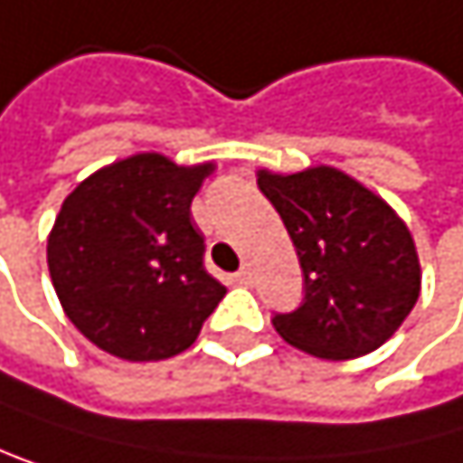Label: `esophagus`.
<instances>
[{"label":"esophagus","instance_id":"34e87169","mask_svg":"<svg viewBox=\"0 0 463 463\" xmlns=\"http://www.w3.org/2000/svg\"><path fill=\"white\" fill-rule=\"evenodd\" d=\"M236 283H241V286L252 283V269H250V266H241V269L236 272Z\"/></svg>","mask_w":463,"mask_h":463}]
</instances>
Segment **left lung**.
Segmentation results:
<instances>
[{"label":"left lung","mask_w":463,"mask_h":463,"mask_svg":"<svg viewBox=\"0 0 463 463\" xmlns=\"http://www.w3.org/2000/svg\"><path fill=\"white\" fill-rule=\"evenodd\" d=\"M258 188L280 213L302 266V302L272 325L319 358L378 350L420 297V258L402 219L339 169L260 172Z\"/></svg>","instance_id":"left-lung-1"}]
</instances>
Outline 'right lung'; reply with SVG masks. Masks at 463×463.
Instances as JSON below:
<instances>
[{"mask_svg": "<svg viewBox=\"0 0 463 463\" xmlns=\"http://www.w3.org/2000/svg\"><path fill=\"white\" fill-rule=\"evenodd\" d=\"M211 164L144 152L82 180L46 244L49 275L74 327L124 361L188 350L227 288L205 269L191 200Z\"/></svg>", "mask_w": 463, "mask_h": 463, "instance_id": "right-lung-1", "label": "right lung"}]
</instances>
